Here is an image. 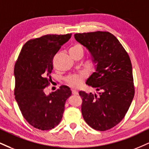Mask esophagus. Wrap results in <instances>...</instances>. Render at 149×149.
Segmentation results:
<instances>
[{"label":"esophagus","mask_w":149,"mask_h":149,"mask_svg":"<svg viewBox=\"0 0 149 149\" xmlns=\"http://www.w3.org/2000/svg\"><path fill=\"white\" fill-rule=\"evenodd\" d=\"M72 94L73 95H78V92H77L76 90H74V89H72Z\"/></svg>","instance_id":"obj_1"}]
</instances>
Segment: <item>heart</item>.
<instances>
[{
	"label": "heart",
	"instance_id": "heart-1",
	"mask_svg": "<svg viewBox=\"0 0 149 149\" xmlns=\"http://www.w3.org/2000/svg\"><path fill=\"white\" fill-rule=\"evenodd\" d=\"M84 49L82 46L80 44H75L73 45L71 48H69V53L71 55H75L78 54L83 55ZM93 60H92V62ZM85 75L82 73L80 74H73L70 75L66 78V82L69 87L72 88H77L82 83V82L85 80Z\"/></svg>",
	"mask_w": 149,
	"mask_h": 149
}]
</instances>
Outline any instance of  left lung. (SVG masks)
<instances>
[{
	"instance_id": "1",
	"label": "left lung",
	"mask_w": 149,
	"mask_h": 149,
	"mask_svg": "<svg viewBox=\"0 0 149 149\" xmlns=\"http://www.w3.org/2000/svg\"><path fill=\"white\" fill-rule=\"evenodd\" d=\"M74 37L97 62L96 72L86 84L101 92L98 96L79 92L82 116L92 128L107 130L121 122L133 99L131 61L119 41L109 32L76 33Z\"/></svg>"
}]
</instances>
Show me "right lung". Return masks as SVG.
Here are the masks:
<instances>
[{
	"label": "right lung",
	"instance_id": "1",
	"mask_svg": "<svg viewBox=\"0 0 149 149\" xmlns=\"http://www.w3.org/2000/svg\"><path fill=\"white\" fill-rule=\"evenodd\" d=\"M71 34L43 35L28 40L23 46L14 65V95L25 119L42 130L54 128L63 116L64 104L71 95L67 86L46 95L45 88L52 81L53 60Z\"/></svg>",
	"mask_w": 149,
	"mask_h": 149
}]
</instances>
